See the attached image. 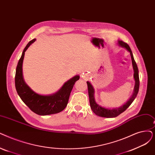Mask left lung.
<instances>
[{
    "label": "left lung",
    "instance_id": "1",
    "mask_svg": "<svg viewBox=\"0 0 155 155\" xmlns=\"http://www.w3.org/2000/svg\"><path fill=\"white\" fill-rule=\"evenodd\" d=\"M118 44L123 47V48H125L127 49L128 51L130 52V56H131V59H132V66H133V69L134 71V79H135V87H134V94L132 96V97L130 98V99L128 101L124 104L122 107H118L117 109H107L104 108V107H103L99 104H97L96 101L95 99H94V90L92 85L90 84L89 82H87V87H88V93H89V102H90V105L91 107L92 110V111L96 114V115L101 117H106V118H113V117H116L118 116L120 114L123 113L125 111L128 107L130 106V105L132 104V103L134 101V100L135 99L136 97L138 92H139V70L137 64L134 60L133 54L132 51L130 48L129 45H128L127 43L124 42L122 40H119L118 41Z\"/></svg>",
    "mask_w": 155,
    "mask_h": 155
}]
</instances>
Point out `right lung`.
<instances>
[{
	"label": "right lung",
	"instance_id": "add662e5",
	"mask_svg": "<svg viewBox=\"0 0 155 155\" xmlns=\"http://www.w3.org/2000/svg\"><path fill=\"white\" fill-rule=\"evenodd\" d=\"M35 40L34 38L30 40L26 45L18 61L15 75L16 89L20 98L33 112L38 115L56 114L63 111L67 106L73 85L80 77L77 75L71 78L58 92L52 95L42 96L33 92L24 81L22 65L25 51Z\"/></svg>",
	"mask_w": 155,
	"mask_h": 155
}]
</instances>
